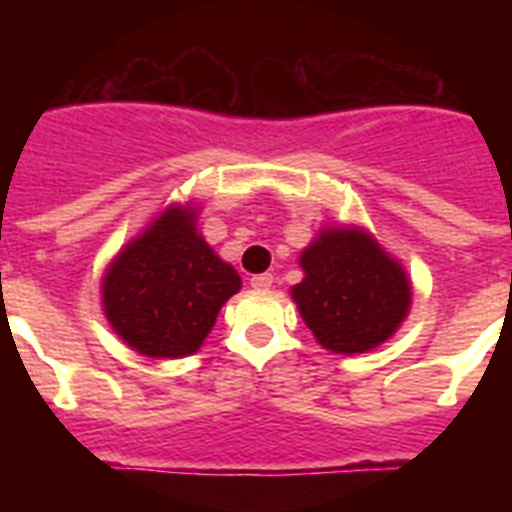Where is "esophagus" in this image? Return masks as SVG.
<instances>
[{"instance_id": "esophagus-1", "label": "esophagus", "mask_w": 512, "mask_h": 512, "mask_svg": "<svg viewBox=\"0 0 512 512\" xmlns=\"http://www.w3.org/2000/svg\"><path fill=\"white\" fill-rule=\"evenodd\" d=\"M249 284L255 289H271L273 287V273H257L249 279Z\"/></svg>"}]
</instances>
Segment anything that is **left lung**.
Returning a JSON list of instances; mask_svg holds the SVG:
<instances>
[{
	"label": "left lung",
	"mask_w": 512,
	"mask_h": 512,
	"mask_svg": "<svg viewBox=\"0 0 512 512\" xmlns=\"http://www.w3.org/2000/svg\"><path fill=\"white\" fill-rule=\"evenodd\" d=\"M305 279L292 289L305 327L335 353H366L388 340L409 311V281L361 231H324L300 257Z\"/></svg>",
	"instance_id": "left-lung-1"
}]
</instances>
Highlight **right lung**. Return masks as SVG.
<instances>
[{
	"label": "right lung",
	"mask_w": 512,
	"mask_h": 512,
	"mask_svg": "<svg viewBox=\"0 0 512 512\" xmlns=\"http://www.w3.org/2000/svg\"><path fill=\"white\" fill-rule=\"evenodd\" d=\"M191 209L172 207L119 252L103 279V308L130 348L151 358L199 350L239 273L193 228Z\"/></svg>",
	"instance_id": "obj_1"
}]
</instances>
